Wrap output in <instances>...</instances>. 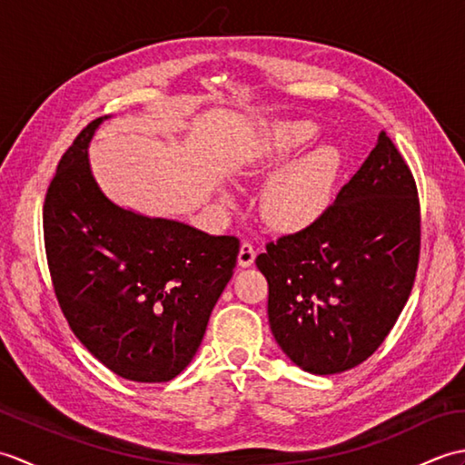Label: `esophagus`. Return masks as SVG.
Returning <instances> with one entry per match:
<instances>
[{"instance_id":"34e87169","label":"esophagus","mask_w":465,"mask_h":465,"mask_svg":"<svg viewBox=\"0 0 465 465\" xmlns=\"http://www.w3.org/2000/svg\"><path fill=\"white\" fill-rule=\"evenodd\" d=\"M255 260V250L250 242H243L242 248H240V255H238V263L240 268H250Z\"/></svg>"}]
</instances>
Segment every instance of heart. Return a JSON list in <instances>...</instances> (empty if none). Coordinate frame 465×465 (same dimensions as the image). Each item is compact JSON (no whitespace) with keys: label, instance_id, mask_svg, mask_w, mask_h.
Returning <instances> with one entry per match:
<instances>
[{"label":"heart","instance_id":"1","mask_svg":"<svg viewBox=\"0 0 465 465\" xmlns=\"http://www.w3.org/2000/svg\"><path fill=\"white\" fill-rule=\"evenodd\" d=\"M315 130L305 120H285L263 125L242 157V170L260 175L272 165L308 143ZM340 155L331 145L313 150L275 170L260 192V210L270 225L278 230H303L318 222L328 210L331 185L338 172ZM222 197H230L222 192Z\"/></svg>","mask_w":465,"mask_h":465}]
</instances>
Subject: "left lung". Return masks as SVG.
Here are the masks:
<instances>
[{
  "label": "left lung",
  "instance_id": "obj_1",
  "mask_svg": "<svg viewBox=\"0 0 465 465\" xmlns=\"http://www.w3.org/2000/svg\"><path fill=\"white\" fill-rule=\"evenodd\" d=\"M420 258V202L385 132L335 202L305 230L270 242L255 265L288 358L315 375L351 370L380 348L406 305Z\"/></svg>",
  "mask_w": 465,
  "mask_h": 465
}]
</instances>
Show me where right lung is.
Segmentation results:
<instances>
[{
	"label": "right lung",
	"mask_w": 465,
	"mask_h": 465,
	"mask_svg": "<svg viewBox=\"0 0 465 465\" xmlns=\"http://www.w3.org/2000/svg\"><path fill=\"white\" fill-rule=\"evenodd\" d=\"M84 127L44 203L49 273L69 328L125 380L170 381L193 360L240 242L117 205L97 185Z\"/></svg>",
	"instance_id": "1"
}]
</instances>
